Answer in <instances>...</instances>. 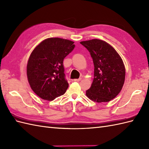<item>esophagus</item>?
Returning a JSON list of instances; mask_svg holds the SVG:
<instances>
[{
	"label": "esophagus",
	"instance_id": "1",
	"mask_svg": "<svg viewBox=\"0 0 149 149\" xmlns=\"http://www.w3.org/2000/svg\"><path fill=\"white\" fill-rule=\"evenodd\" d=\"M81 80V79H73L72 81L73 82H79Z\"/></svg>",
	"mask_w": 149,
	"mask_h": 149
}]
</instances>
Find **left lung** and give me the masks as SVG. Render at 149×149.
<instances>
[{
  "label": "left lung",
  "mask_w": 149,
  "mask_h": 149,
  "mask_svg": "<svg viewBox=\"0 0 149 149\" xmlns=\"http://www.w3.org/2000/svg\"><path fill=\"white\" fill-rule=\"evenodd\" d=\"M80 43L89 51L95 67L94 79L86 96L97 103L111 101L121 91L125 80L121 57L105 41L95 39Z\"/></svg>",
  "instance_id": "obj_1"
}]
</instances>
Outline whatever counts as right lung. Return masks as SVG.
Segmentation results:
<instances>
[{
	"label": "right lung",
	"mask_w": 149,
	"mask_h": 149,
	"mask_svg": "<svg viewBox=\"0 0 149 149\" xmlns=\"http://www.w3.org/2000/svg\"><path fill=\"white\" fill-rule=\"evenodd\" d=\"M74 42L58 37L42 40L30 54L26 75L31 89L47 101L66 92L68 84L65 78L63 61L74 49Z\"/></svg>",
	"instance_id": "obj_1"
}]
</instances>
